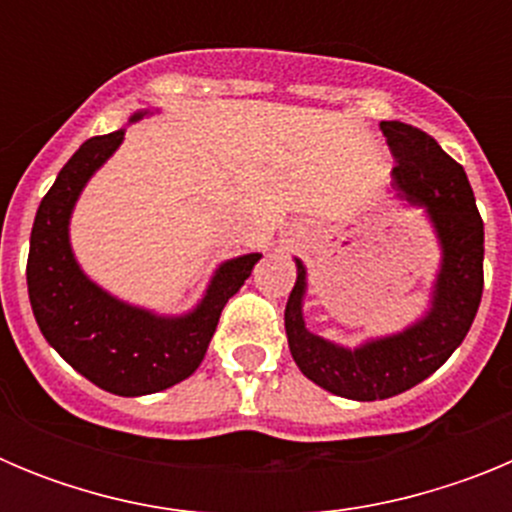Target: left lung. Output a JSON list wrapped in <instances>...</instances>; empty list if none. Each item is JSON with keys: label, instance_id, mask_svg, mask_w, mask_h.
Wrapping results in <instances>:
<instances>
[{"label": "left lung", "instance_id": "1", "mask_svg": "<svg viewBox=\"0 0 512 512\" xmlns=\"http://www.w3.org/2000/svg\"><path fill=\"white\" fill-rule=\"evenodd\" d=\"M395 156V187L410 202L428 207L443 246L433 310L400 336L382 338L348 351L312 336L302 320L305 266L297 261V282L284 310L289 351L307 379L348 400H387L431 377L456 351L474 323L485 287V225L469 179L449 153L425 130L384 120Z\"/></svg>", "mask_w": 512, "mask_h": 512}]
</instances>
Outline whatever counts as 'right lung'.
Here are the masks:
<instances>
[{
  "label": "right lung",
  "mask_w": 512,
  "mask_h": 512,
  "mask_svg": "<svg viewBox=\"0 0 512 512\" xmlns=\"http://www.w3.org/2000/svg\"><path fill=\"white\" fill-rule=\"evenodd\" d=\"M122 135L89 138L40 202L27 253V295L45 341L76 372L112 395L138 397L182 382L202 364L225 302L251 277L261 253L220 266L202 305L187 318H156L89 282L71 253L69 215Z\"/></svg>",
  "instance_id": "right-lung-1"
}]
</instances>
